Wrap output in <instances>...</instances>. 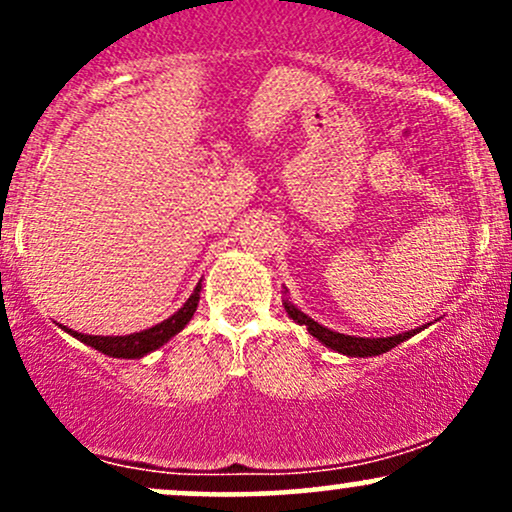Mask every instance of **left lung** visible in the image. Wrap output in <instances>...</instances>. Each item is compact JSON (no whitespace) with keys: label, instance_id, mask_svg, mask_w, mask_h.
I'll return each instance as SVG.
<instances>
[{"label":"left lung","instance_id":"1","mask_svg":"<svg viewBox=\"0 0 512 512\" xmlns=\"http://www.w3.org/2000/svg\"><path fill=\"white\" fill-rule=\"evenodd\" d=\"M284 308L286 313L293 322H298V325H305L308 327V332L313 334L317 342H322L327 346V349H334L339 351V354L344 356H378V354H385V351L395 349L397 344L407 342L409 337H414L416 332H421L424 327H419V330H409V332H402V334H392V337H351V334H342V332H332L327 330V327H322L320 322H315L313 317H308L303 313V310H298L296 305H293L289 298H284Z\"/></svg>","mask_w":512,"mask_h":512}]
</instances>
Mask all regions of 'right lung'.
I'll return each mask as SVG.
<instances>
[{
	"mask_svg": "<svg viewBox=\"0 0 512 512\" xmlns=\"http://www.w3.org/2000/svg\"><path fill=\"white\" fill-rule=\"evenodd\" d=\"M199 291H202V281L197 284V289L192 291V296L187 298L185 305L178 310L175 315H170L168 320L158 322V325L149 327V330H142V332H134V334H125V337H101V334H81V332H74L69 330V327H62L64 332H69L72 337L79 339V342H84L91 346V349L101 351L105 356H113V358H142L146 354H151V351H156L158 346H163L166 342L178 334L182 327L187 325V322L192 320V315H195L197 310V303H199Z\"/></svg>",
	"mask_w": 512,
	"mask_h": 512,
	"instance_id": "add662e5",
	"label": "right lung"
}]
</instances>
